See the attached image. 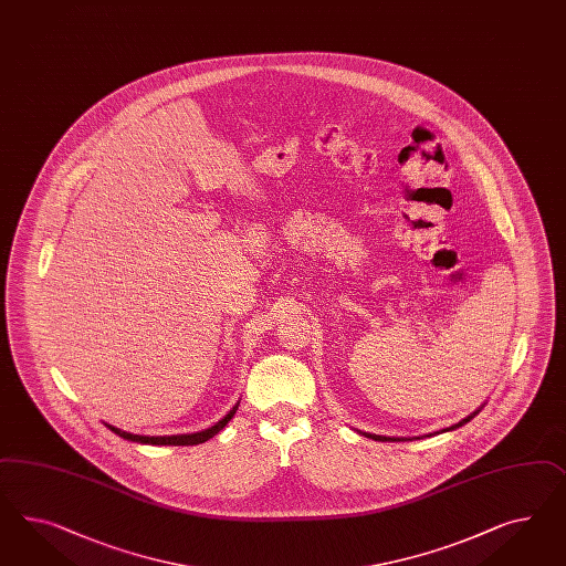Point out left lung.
I'll use <instances>...</instances> for the list:
<instances>
[{
	"mask_svg": "<svg viewBox=\"0 0 566 566\" xmlns=\"http://www.w3.org/2000/svg\"><path fill=\"white\" fill-rule=\"evenodd\" d=\"M475 413H480V410H475L474 413H470L468 418H463V420H461V422H458V424L444 428V430H455V428L463 427L465 422H470V420L474 418ZM365 437H368V439H373V441H412V439H396V437H381V434H370V432H365Z\"/></svg>",
	"mask_w": 566,
	"mask_h": 566,
	"instance_id": "obj_1",
	"label": "left lung"
}]
</instances>
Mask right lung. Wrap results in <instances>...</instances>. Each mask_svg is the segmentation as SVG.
<instances>
[{"instance_id":"obj_1","label":"right lung","mask_w":566,"mask_h":566,"mask_svg":"<svg viewBox=\"0 0 566 566\" xmlns=\"http://www.w3.org/2000/svg\"><path fill=\"white\" fill-rule=\"evenodd\" d=\"M237 408H239V403L230 410L222 420H218L214 427L206 428V430H199V432H191V434H170V437H142V434H132V432H125L122 428L111 427V424H105V427L111 428L115 434H119L122 439L125 441H134V443L142 444H175V447H187V444H199L206 443L208 439H212L214 434H218L222 428L227 427L230 422V418L234 416L237 412Z\"/></svg>"}]
</instances>
